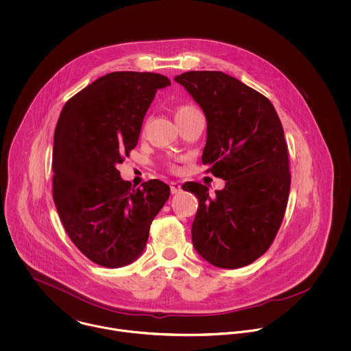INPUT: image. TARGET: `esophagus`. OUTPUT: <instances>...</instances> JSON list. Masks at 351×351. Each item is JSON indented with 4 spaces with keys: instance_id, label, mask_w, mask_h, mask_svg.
I'll use <instances>...</instances> for the list:
<instances>
[{
    "instance_id": "obj_1",
    "label": "esophagus",
    "mask_w": 351,
    "mask_h": 351,
    "mask_svg": "<svg viewBox=\"0 0 351 351\" xmlns=\"http://www.w3.org/2000/svg\"><path fill=\"white\" fill-rule=\"evenodd\" d=\"M170 189H171V193L173 195H177V193H180L182 189H181V185L178 184V182H171L170 184Z\"/></svg>"
}]
</instances>
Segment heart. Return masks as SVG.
<instances>
[{
  "label": "heart",
  "mask_w": 351,
  "mask_h": 351,
  "mask_svg": "<svg viewBox=\"0 0 351 351\" xmlns=\"http://www.w3.org/2000/svg\"><path fill=\"white\" fill-rule=\"evenodd\" d=\"M193 109H196V108L192 106V105H182V106L178 108L177 114H181V113H185V112H189V110H193ZM177 114H176V116H177Z\"/></svg>",
  "instance_id": "1"
}]
</instances>
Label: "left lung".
I'll list each match as a JSON object with an SVG mask.
<instances>
[{
  "mask_svg": "<svg viewBox=\"0 0 351 351\" xmlns=\"http://www.w3.org/2000/svg\"><path fill=\"white\" fill-rule=\"evenodd\" d=\"M174 81L205 114L202 163L226 181L213 196L199 182L182 185L199 199L193 247L213 266H246L270 247L287 209L291 174L282 124L270 101L226 73L186 71Z\"/></svg>",
  "mask_w": 351,
  "mask_h": 351,
  "instance_id": "obj_1",
  "label": "left lung"
}]
</instances>
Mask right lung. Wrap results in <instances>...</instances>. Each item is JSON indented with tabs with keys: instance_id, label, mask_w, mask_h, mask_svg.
Returning a JSON list of instances; mask_svg holds the SVG:
<instances>
[{
	"instance_id": "add662e5",
	"label": "right lung",
	"mask_w": 351,
	"mask_h": 351,
	"mask_svg": "<svg viewBox=\"0 0 351 351\" xmlns=\"http://www.w3.org/2000/svg\"><path fill=\"white\" fill-rule=\"evenodd\" d=\"M169 85L156 73H109L67 101L58 119L53 202L71 242L104 267H121L142 255L151 221L170 196L165 182L135 188L116 169L136 147L156 90Z\"/></svg>"
}]
</instances>
